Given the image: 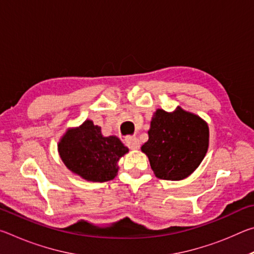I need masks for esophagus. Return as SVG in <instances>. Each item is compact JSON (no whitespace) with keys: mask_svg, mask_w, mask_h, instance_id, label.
<instances>
[{"mask_svg":"<svg viewBox=\"0 0 254 254\" xmlns=\"http://www.w3.org/2000/svg\"><path fill=\"white\" fill-rule=\"evenodd\" d=\"M127 145L131 150H136V149L140 148V141H139V139H137V137H131V139H128L127 141Z\"/></svg>","mask_w":254,"mask_h":254,"instance_id":"1","label":"esophagus"}]
</instances>
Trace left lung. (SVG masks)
Returning <instances> with one entry per match:
<instances>
[{
	"mask_svg": "<svg viewBox=\"0 0 254 254\" xmlns=\"http://www.w3.org/2000/svg\"><path fill=\"white\" fill-rule=\"evenodd\" d=\"M148 134L141 151L147 154L156 177L165 180H183L190 176L209 145L208 124L180 106L173 112H154Z\"/></svg>",
	"mask_w": 254,
	"mask_h": 254,
	"instance_id": "1",
	"label": "left lung"
}]
</instances>
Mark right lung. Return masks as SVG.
Here are the masks:
<instances>
[{
  "label": "right lung",
  "instance_id": "add662e5",
  "mask_svg": "<svg viewBox=\"0 0 254 254\" xmlns=\"http://www.w3.org/2000/svg\"><path fill=\"white\" fill-rule=\"evenodd\" d=\"M128 149L115 135L104 136L101 127L86 120L60 137L58 153L72 174L87 182L103 183L118 175V162Z\"/></svg>",
  "mask_w": 254,
  "mask_h": 254
}]
</instances>
